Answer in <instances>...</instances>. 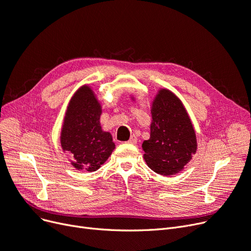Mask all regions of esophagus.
I'll list each match as a JSON object with an SVG mask.
<instances>
[{
  "label": "esophagus",
  "mask_w": 251,
  "mask_h": 251,
  "mask_svg": "<svg viewBox=\"0 0 251 251\" xmlns=\"http://www.w3.org/2000/svg\"><path fill=\"white\" fill-rule=\"evenodd\" d=\"M136 142H137V138H136V136H135V135H132V136L130 137V140L128 141V144H132V145H134V144H136Z\"/></svg>",
  "instance_id": "esophagus-1"
}]
</instances>
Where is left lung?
<instances>
[{"label":"left lung","instance_id":"8db88e82","mask_svg":"<svg viewBox=\"0 0 251 251\" xmlns=\"http://www.w3.org/2000/svg\"><path fill=\"white\" fill-rule=\"evenodd\" d=\"M151 116L150 138L142 146L144 159L161 176L178 174L198 150L196 130L187 110L172 91L159 89L152 101Z\"/></svg>","mask_w":251,"mask_h":251}]
</instances>
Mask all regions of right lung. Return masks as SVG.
Returning <instances> with one entry per match:
<instances>
[{"instance_id": "obj_1", "label": "right lung", "mask_w": 251, "mask_h": 251, "mask_svg": "<svg viewBox=\"0 0 251 251\" xmlns=\"http://www.w3.org/2000/svg\"><path fill=\"white\" fill-rule=\"evenodd\" d=\"M102 106L95 92L88 85L80 87L71 97L65 113L60 142L63 152L78 171L95 172L116 148L113 136L102 130Z\"/></svg>"}]
</instances>
